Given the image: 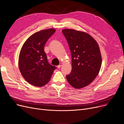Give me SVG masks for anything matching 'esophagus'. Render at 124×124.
Wrapping results in <instances>:
<instances>
[{"label": "esophagus", "instance_id": "obj_1", "mask_svg": "<svg viewBox=\"0 0 124 124\" xmlns=\"http://www.w3.org/2000/svg\"><path fill=\"white\" fill-rule=\"evenodd\" d=\"M62 63H60L59 65H57V68H59V69L61 68V67L62 66Z\"/></svg>", "mask_w": 124, "mask_h": 124}]
</instances>
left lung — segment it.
<instances>
[{"mask_svg": "<svg viewBox=\"0 0 124 124\" xmlns=\"http://www.w3.org/2000/svg\"><path fill=\"white\" fill-rule=\"evenodd\" d=\"M71 55L72 70L66 76L69 83L75 88L81 89L95 79L101 69V56L97 41L85 32L64 29Z\"/></svg>", "mask_w": 124, "mask_h": 124, "instance_id": "obj_1", "label": "left lung"}]
</instances>
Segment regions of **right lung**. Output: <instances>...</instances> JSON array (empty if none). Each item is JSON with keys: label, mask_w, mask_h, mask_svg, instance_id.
<instances>
[{"label": "right lung", "mask_w": 124, "mask_h": 124, "mask_svg": "<svg viewBox=\"0 0 124 124\" xmlns=\"http://www.w3.org/2000/svg\"><path fill=\"white\" fill-rule=\"evenodd\" d=\"M55 31L53 28L42 30L31 35L20 50L18 66L26 81L35 86H42L50 79L56 68L50 64L44 46Z\"/></svg>", "instance_id": "1"}]
</instances>
